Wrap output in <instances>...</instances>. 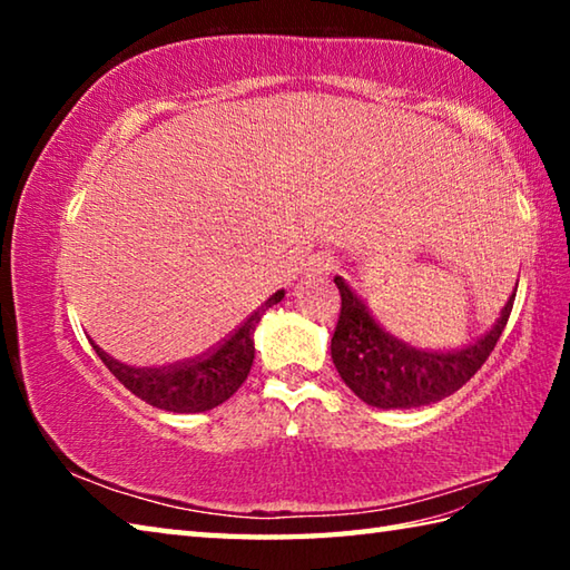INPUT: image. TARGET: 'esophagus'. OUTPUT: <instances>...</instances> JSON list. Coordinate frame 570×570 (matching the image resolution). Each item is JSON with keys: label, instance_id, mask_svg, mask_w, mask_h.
<instances>
[{"label": "esophagus", "instance_id": "esophagus-1", "mask_svg": "<svg viewBox=\"0 0 570 570\" xmlns=\"http://www.w3.org/2000/svg\"><path fill=\"white\" fill-rule=\"evenodd\" d=\"M332 268H334V262H332L330 256L316 254V256L308 258L306 276H326V274H332Z\"/></svg>", "mask_w": 570, "mask_h": 570}]
</instances>
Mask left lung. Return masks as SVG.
I'll return each mask as SVG.
<instances>
[{"mask_svg":"<svg viewBox=\"0 0 570 570\" xmlns=\"http://www.w3.org/2000/svg\"><path fill=\"white\" fill-rule=\"evenodd\" d=\"M334 284L342 294V314L332 336L334 366L346 387L377 410L424 407L458 392L495 350L515 298H508L495 324L475 344L435 352L397 340L342 276H334Z\"/></svg>","mask_w":570,"mask_h":570,"instance_id":"8db88e82","label":"left lung"}]
</instances>
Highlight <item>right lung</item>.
Here are the masks:
<instances>
[{
	"mask_svg": "<svg viewBox=\"0 0 570 570\" xmlns=\"http://www.w3.org/2000/svg\"><path fill=\"white\" fill-rule=\"evenodd\" d=\"M284 294L286 292L282 288L272 298H266L224 344H218L214 352L193 362H180L173 366H142L140 370V366L118 362L108 352H102L95 342L90 344L98 352L102 364L108 366L135 397L166 412H206L224 404L246 382L256 354V326L262 322L266 308L282 302Z\"/></svg>",
	"mask_w": 570,
	"mask_h": 570,
	"instance_id": "obj_1",
	"label": "right lung"
}]
</instances>
